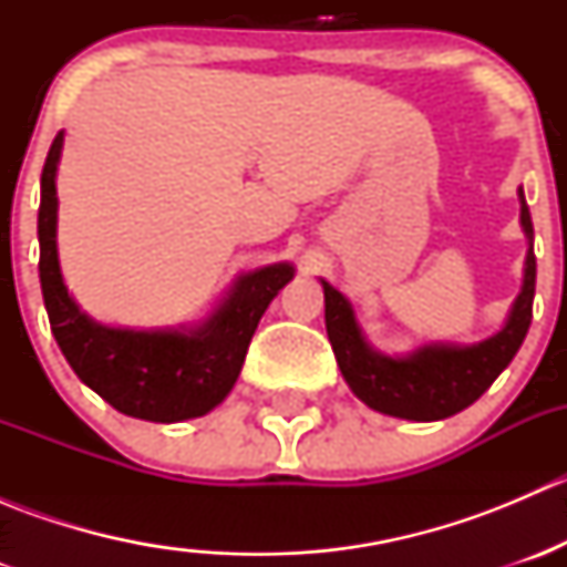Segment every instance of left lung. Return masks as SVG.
<instances>
[{"label":"left lung","mask_w":567,"mask_h":567,"mask_svg":"<svg viewBox=\"0 0 567 567\" xmlns=\"http://www.w3.org/2000/svg\"><path fill=\"white\" fill-rule=\"evenodd\" d=\"M522 203V230L527 236V260H524L522 293L513 301L505 326L488 340L472 346L455 342H427L403 357H390L370 346L359 326L353 305L326 279V334L334 351L340 373L351 392L381 414L400 416L414 422H436L468 409L480 398L496 375L513 362L522 348L532 323V299H535V230L524 199V188H518Z\"/></svg>","instance_id":"left-lung-1"}]
</instances>
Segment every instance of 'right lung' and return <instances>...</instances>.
<instances>
[{
    "label": "right lung",
    "instance_id": "add662e5",
    "mask_svg": "<svg viewBox=\"0 0 567 567\" xmlns=\"http://www.w3.org/2000/svg\"><path fill=\"white\" fill-rule=\"evenodd\" d=\"M65 131L54 136L40 175V288L51 334L73 373L120 414L147 422H183L208 414L238 381L244 357L274 296L293 279V262L241 274L199 323L128 329L90 318L62 279L56 251V164Z\"/></svg>",
    "mask_w": 567,
    "mask_h": 567
}]
</instances>
